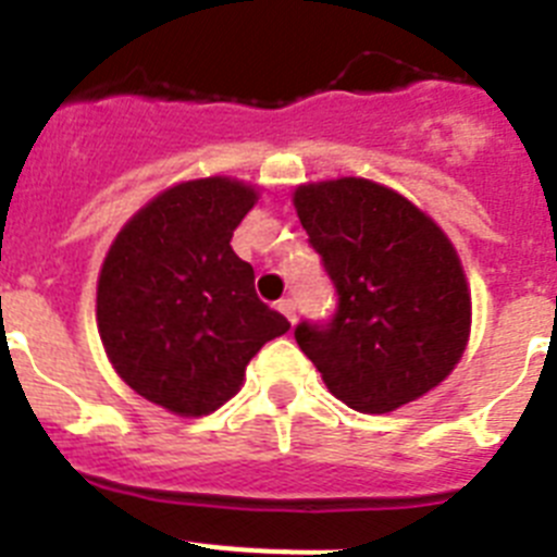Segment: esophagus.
<instances>
[{"label":"esophagus","instance_id":"1","mask_svg":"<svg viewBox=\"0 0 557 557\" xmlns=\"http://www.w3.org/2000/svg\"><path fill=\"white\" fill-rule=\"evenodd\" d=\"M278 312H282L289 323H295V312H298V307H295L293 298H282V301H278Z\"/></svg>","mask_w":557,"mask_h":557}]
</instances>
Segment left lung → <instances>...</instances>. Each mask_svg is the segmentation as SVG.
<instances>
[{
	"instance_id": "8db88e82",
	"label": "left lung",
	"mask_w": 557,
	"mask_h": 557,
	"mask_svg": "<svg viewBox=\"0 0 557 557\" xmlns=\"http://www.w3.org/2000/svg\"><path fill=\"white\" fill-rule=\"evenodd\" d=\"M293 203L337 289L326 323L295 326L329 391L351 410L391 412L441 385L471 329L469 284L449 236L366 178L298 186Z\"/></svg>"
}]
</instances>
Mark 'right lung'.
I'll return each instance as SVG.
<instances>
[{
  "label": "right lung",
  "mask_w": 557,
  "mask_h": 557,
  "mask_svg": "<svg viewBox=\"0 0 557 557\" xmlns=\"http://www.w3.org/2000/svg\"><path fill=\"white\" fill-rule=\"evenodd\" d=\"M253 203L256 189L223 175L172 186L127 220L102 262L97 329L108 359L175 416L223 407L253 354L289 329L231 248Z\"/></svg>",
  "instance_id": "right-lung-1"
}]
</instances>
